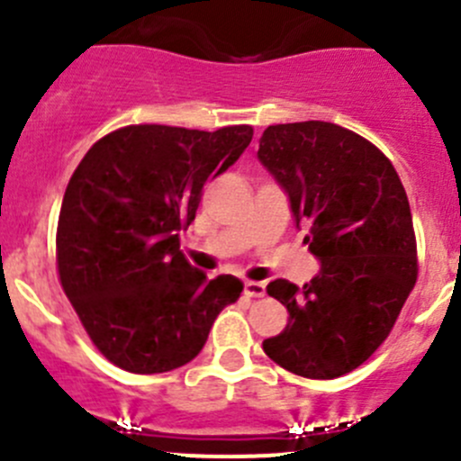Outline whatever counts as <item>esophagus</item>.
<instances>
[{
    "mask_svg": "<svg viewBox=\"0 0 461 461\" xmlns=\"http://www.w3.org/2000/svg\"><path fill=\"white\" fill-rule=\"evenodd\" d=\"M245 294L248 297H263L266 294V284L263 281H245Z\"/></svg>",
    "mask_w": 461,
    "mask_h": 461,
    "instance_id": "esophagus-1",
    "label": "esophagus"
}]
</instances>
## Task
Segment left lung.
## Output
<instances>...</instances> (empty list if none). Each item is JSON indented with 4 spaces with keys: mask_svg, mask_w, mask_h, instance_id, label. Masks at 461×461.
Listing matches in <instances>:
<instances>
[{
    "mask_svg": "<svg viewBox=\"0 0 461 461\" xmlns=\"http://www.w3.org/2000/svg\"><path fill=\"white\" fill-rule=\"evenodd\" d=\"M257 158L321 263L303 288L267 285L290 320L263 351L297 376H344L381 347L417 284L408 195L376 146L329 122L267 126Z\"/></svg>",
    "mask_w": 461,
    "mask_h": 461,
    "instance_id": "obj_1",
    "label": "left lung"
}]
</instances>
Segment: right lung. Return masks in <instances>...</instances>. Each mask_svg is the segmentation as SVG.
<instances>
[{"mask_svg":"<svg viewBox=\"0 0 461 461\" xmlns=\"http://www.w3.org/2000/svg\"><path fill=\"white\" fill-rule=\"evenodd\" d=\"M252 126L216 132L126 126L98 140L67 185L58 275L96 349L132 374H162L203 351L218 312L243 293L207 279L180 249L203 189L252 141Z\"/></svg>","mask_w":461,"mask_h":461,"instance_id":"right-lung-1","label":"right lung"}]
</instances>
